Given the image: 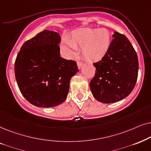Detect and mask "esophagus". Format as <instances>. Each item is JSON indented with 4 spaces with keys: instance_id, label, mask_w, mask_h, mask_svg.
Instances as JSON below:
<instances>
[{
    "instance_id": "34e87169",
    "label": "esophagus",
    "mask_w": 151,
    "mask_h": 151,
    "mask_svg": "<svg viewBox=\"0 0 151 151\" xmlns=\"http://www.w3.org/2000/svg\"><path fill=\"white\" fill-rule=\"evenodd\" d=\"M83 63L81 61H78L77 62V66H78V69H81V68L83 65Z\"/></svg>"
}]
</instances>
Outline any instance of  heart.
I'll return each instance as SVG.
<instances>
[{"instance_id":"obj_1","label":"heart","mask_w":151,"mask_h":151,"mask_svg":"<svg viewBox=\"0 0 151 151\" xmlns=\"http://www.w3.org/2000/svg\"><path fill=\"white\" fill-rule=\"evenodd\" d=\"M111 43L110 32L105 29L83 28L72 32L70 41L63 39L61 48L68 57H72L81 47V55L92 61L101 60L109 50Z\"/></svg>"}]
</instances>
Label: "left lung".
<instances>
[{
    "label": "left lung",
    "mask_w": 151,
    "mask_h": 151,
    "mask_svg": "<svg viewBox=\"0 0 151 151\" xmlns=\"http://www.w3.org/2000/svg\"><path fill=\"white\" fill-rule=\"evenodd\" d=\"M107 54L93 63L96 72L90 83L98 101L110 104L128 96L135 86L139 63L135 50L125 35L114 32Z\"/></svg>",
    "instance_id": "1"
}]
</instances>
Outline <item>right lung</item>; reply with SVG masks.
I'll list each match as a JSON object with an SVG mask.
<instances>
[{"label":"right lung","instance_id":"add662e5","mask_svg":"<svg viewBox=\"0 0 151 151\" xmlns=\"http://www.w3.org/2000/svg\"><path fill=\"white\" fill-rule=\"evenodd\" d=\"M61 37L44 30L25 41L14 63L15 77L21 94L32 105L51 108L67 98L77 63L60 56Z\"/></svg>","mask_w":151,"mask_h":151}]
</instances>
